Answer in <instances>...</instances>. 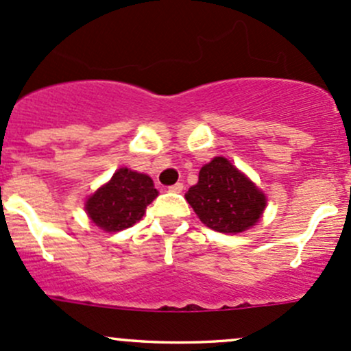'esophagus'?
Here are the masks:
<instances>
[{"label":"esophagus","instance_id":"obj_1","mask_svg":"<svg viewBox=\"0 0 351 351\" xmlns=\"http://www.w3.org/2000/svg\"><path fill=\"white\" fill-rule=\"evenodd\" d=\"M183 183H175L171 186H168V191H173V193H182L183 191Z\"/></svg>","mask_w":351,"mask_h":351}]
</instances>
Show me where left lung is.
<instances>
[{
    "label": "left lung",
    "mask_w": 351,
    "mask_h": 351,
    "mask_svg": "<svg viewBox=\"0 0 351 351\" xmlns=\"http://www.w3.org/2000/svg\"><path fill=\"white\" fill-rule=\"evenodd\" d=\"M198 218L219 233H240L260 219L267 198L226 158L199 169L198 183L184 195Z\"/></svg>",
    "instance_id": "8db88e82"
}]
</instances>
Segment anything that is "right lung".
<instances>
[{
  "label": "right lung",
  "instance_id": "1",
  "mask_svg": "<svg viewBox=\"0 0 351 351\" xmlns=\"http://www.w3.org/2000/svg\"><path fill=\"white\" fill-rule=\"evenodd\" d=\"M158 196L149 176L119 168L86 202V213L105 232H119L143 218L146 206Z\"/></svg>",
  "mask_w": 351,
  "mask_h": 351
}]
</instances>
